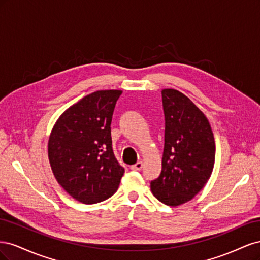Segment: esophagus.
Masks as SVG:
<instances>
[{
  "instance_id": "esophagus-1",
  "label": "esophagus",
  "mask_w": 260,
  "mask_h": 260,
  "mask_svg": "<svg viewBox=\"0 0 260 260\" xmlns=\"http://www.w3.org/2000/svg\"><path fill=\"white\" fill-rule=\"evenodd\" d=\"M132 170H136V171H140L141 169L143 168V162L142 161H138L136 165H132L130 167Z\"/></svg>"
}]
</instances>
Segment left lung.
Returning <instances> with one entry per match:
<instances>
[{
  "label": "left lung",
  "instance_id": "1",
  "mask_svg": "<svg viewBox=\"0 0 260 260\" xmlns=\"http://www.w3.org/2000/svg\"><path fill=\"white\" fill-rule=\"evenodd\" d=\"M165 146L160 176L151 182L155 198L168 206L191 201L209 180L216 144L206 116L175 89L161 91Z\"/></svg>",
  "mask_w": 260,
  "mask_h": 260
}]
</instances>
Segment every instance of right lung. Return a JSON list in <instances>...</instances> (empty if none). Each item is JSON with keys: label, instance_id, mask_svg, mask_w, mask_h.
<instances>
[{"label": "right lung", "instance_id": "obj_1", "mask_svg": "<svg viewBox=\"0 0 260 260\" xmlns=\"http://www.w3.org/2000/svg\"><path fill=\"white\" fill-rule=\"evenodd\" d=\"M121 90H101L69 106L55 122L49 161L58 184L76 201L96 204L115 194L124 169L112 148L111 123Z\"/></svg>", "mask_w": 260, "mask_h": 260}]
</instances>
